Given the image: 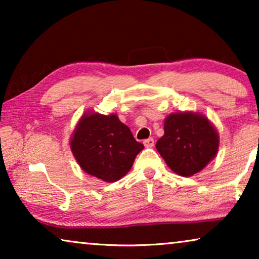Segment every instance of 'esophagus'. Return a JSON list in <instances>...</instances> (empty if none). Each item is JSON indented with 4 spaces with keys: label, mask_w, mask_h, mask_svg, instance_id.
Masks as SVG:
<instances>
[{
    "label": "esophagus",
    "mask_w": 259,
    "mask_h": 259,
    "mask_svg": "<svg viewBox=\"0 0 259 259\" xmlns=\"http://www.w3.org/2000/svg\"><path fill=\"white\" fill-rule=\"evenodd\" d=\"M144 145H145V147H147V148L153 147L154 146V139H153V138H148V139L144 140Z\"/></svg>",
    "instance_id": "obj_1"
}]
</instances>
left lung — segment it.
<instances>
[{"instance_id":"obj_1","label":"left lung","mask_w":259,"mask_h":259,"mask_svg":"<svg viewBox=\"0 0 259 259\" xmlns=\"http://www.w3.org/2000/svg\"><path fill=\"white\" fill-rule=\"evenodd\" d=\"M164 132L155 147L177 175H196L217 155L218 132L200 113L169 114L165 119Z\"/></svg>"}]
</instances>
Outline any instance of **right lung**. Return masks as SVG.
<instances>
[{"mask_svg": "<svg viewBox=\"0 0 259 259\" xmlns=\"http://www.w3.org/2000/svg\"><path fill=\"white\" fill-rule=\"evenodd\" d=\"M70 148L84 172L113 183L126 176L144 145L116 114L86 112L70 138Z\"/></svg>", "mask_w": 259, "mask_h": 259, "instance_id": "right-lung-1", "label": "right lung"}]
</instances>
